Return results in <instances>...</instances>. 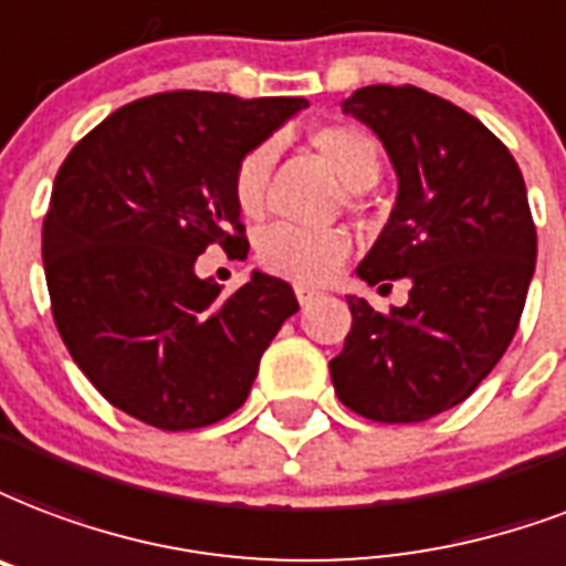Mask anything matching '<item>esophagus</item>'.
Masks as SVG:
<instances>
[{
	"label": "esophagus",
	"mask_w": 566,
	"mask_h": 566,
	"mask_svg": "<svg viewBox=\"0 0 566 566\" xmlns=\"http://www.w3.org/2000/svg\"><path fill=\"white\" fill-rule=\"evenodd\" d=\"M317 296H321V291H314V287H305V284H296V300H300V305H312Z\"/></svg>",
	"instance_id": "1"
}]
</instances>
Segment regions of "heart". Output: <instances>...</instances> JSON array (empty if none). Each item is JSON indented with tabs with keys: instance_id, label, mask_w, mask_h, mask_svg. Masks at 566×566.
I'll use <instances>...</instances> for the list:
<instances>
[{
	"instance_id": "heart-1",
	"label": "heart",
	"mask_w": 566,
	"mask_h": 566,
	"mask_svg": "<svg viewBox=\"0 0 566 566\" xmlns=\"http://www.w3.org/2000/svg\"><path fill=\"white\" fill-rule=\"evenodd\" d=\"M312 145L323 159L335 168L344 187L368 189L377 184L382 157L374 136L359 127L332 124L312 133ZM275 163L273 142H261L245 154L234 168V198L245 216H258L264 210L266 184ZM350 240L338 228H300L273 226L258 237V261L273 275L291 279L300 284H323L338 273L347 261Z\"/></svg>"
}]
</instances>
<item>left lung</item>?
<instances>
[{
	"label": "left lung",
	"instance_id": "1",
	"mask_svg": "<svg viewBox=\"0 0 566 566\" xmlns=\"http://www.w3.org/2000/svg\"><path fill=\"white\" fill-rule=\"evenodd\" d=\"M340 112L374 129L398 175L356 273L412 287L386 314L347 296L353 326L329 361L332 386L370 421H427L481 386L520 326L537 261L523 171L481 120L412 85H368Z\"/></svg>",
	"mask_w": 566,
	"mask_h": 566
}]
</instances>
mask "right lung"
<instances>
[{
    "label": "right lung",
    "instance_id": "add662e5",
    "mask_svg": "<svg viewBox=\"0 0 566 566\" xmlns=\"http://www.w3.org/2000/svg\"><path fill=\"white\" fill-rule=\"evenodd\" d=\"M308 106L168 92L127 103L67 154L43 219V273L73 361L112 407L196 430L249 398L293 287L252 270L228 300L196 261L249 249L237 163Z\"/></svg>",
    "mask_w": 566,
    "mask_h": 566
}]
</instances>
